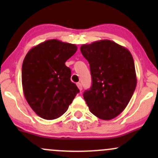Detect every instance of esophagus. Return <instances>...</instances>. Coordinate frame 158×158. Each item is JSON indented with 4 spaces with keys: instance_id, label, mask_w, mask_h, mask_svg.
<instances>
[{
    "instance_id": "34e87169",
    "label": "esophagus",
    "mask_w": 158,
    "mask_h": 158,
    "mask_svg": "<svg viewBox=\"0 0 158 158\" xmlns=\"http://www.w3.org/2000/svg\"><path fill=\"white\" fill-rule=\"evenodd\" d=\"M76 85H77V86H78V88H79V89L80 91H82V84L80 83V82H78L77 84H76Z\"/></svg>"
}]
</instances>
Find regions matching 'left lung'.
Wrapping results in <instances>:
<instances>
[{"label":"left lung","mask_w":158,"mask_h":158,"mask_svg":"<svg viewBox=\"0 0 158 158\" xmlns=\"http://www.w3.org/2000/svg\"><path fill=\"white\" fill-rule=\"evenodd\" d=\"M80 50L88 60L92 86L83 97L91 112L111 120L125 110L137 85L136 72L128 49L109 40L83 44Z\"/></svg>","instance_id":"8db88e82"}]
</instances>
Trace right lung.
<instances>
[{
	"instance_id": "right-lung-1",
	"label": "right lung",
	"mask_w": 158,
	"mask_h": 158,
	"mask_svg": "<svg viewBox=\"0 0 158 158\" xmlns=\"http://www.w3.org/2000/svg\"><path fill=\"white\" fill-rule=\"evenodd\" d=\"M76 50L75 44L48 40L27 53L22 66L23 94L42 118L52 120L63 115L79 92L70 80L71 70L65 65Z\"/></svg>"
}]
</instances>
